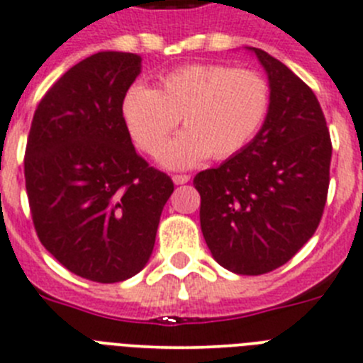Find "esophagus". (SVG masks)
Returning a JSON list of instances; mask_svg holds the SVG:
<instances>
[{
    "label": "esophagus",
    "instance_id": "esophagus-1",
    "mask_svg": "<svg viewBox=\"0 0 363 363\" xmlns=\"http://www.w3.org/2000/svg\"><path fill=\"white\" fill-rule=\"evenodd\" d=\"M174 182L175 184H186V182L189 181V175H184V174H177V175H174Z\"/></svg>",
    "mask_w": 363,
    "mask_h": 363
}]
</instances>
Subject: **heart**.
Masks as SVG:
<instances>
[{
	"label": "heart",
	"instance_id": "b5f03b06",
	"mask_svg": "<svg viewBox=\"0 0 363 363\" xmlns=\"http://www.w3.org/2000/svg\"><path fill=\"white\" fill-rule=\"evenodd\" d=\"M271 106V90L259 72L228 65L191 63L166 72L157 90L133 84L121 101L130 137L157 153L181 116L186 130L159 153L168 168L228 159L253 141Z\"/></svg>",
	"mask_w": 363,
	"mask_h": 363
}]
</instances>
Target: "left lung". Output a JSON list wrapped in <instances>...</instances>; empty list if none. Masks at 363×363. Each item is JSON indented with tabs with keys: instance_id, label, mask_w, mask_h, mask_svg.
Listing matches in <instances>:
<instances>
[{
	"instance_id": "8db88e82",
	"label": "left lung",
	"mask_w": 363,
	"mask_h": 363,
	"mask_svg": "<svg viewBox=\"0 0 363 363\" xmlns=\"http://www.w3.org/2000/svg\"><path fill=\"white\" fill-rule=\"evenodd\" d=\"M271 106L253 141L195 175L201 230L213 259L237 275L277 269L308 242L324 213L331 137L311 88L267 52Z\"/></svg>"
}]
</instances>
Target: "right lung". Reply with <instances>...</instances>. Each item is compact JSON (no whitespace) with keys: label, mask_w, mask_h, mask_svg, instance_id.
<instances>
[{"label":"right lung","mask_w":363,"mask_h":363,"mask_svg":"<svg viewBox=\"0 0 363 363\" xmlns=\"http://www.w3.org/2000/svg\"><path fill=\"white\" fill-rule=\"evenodd\" d=\"M141 55L97 52L39 101L25 152V184L39 240L68 271L101 284L137 275L174 194L137 155L121 101Z\"/></svg>","instance_id":"1"}]
</instances>
